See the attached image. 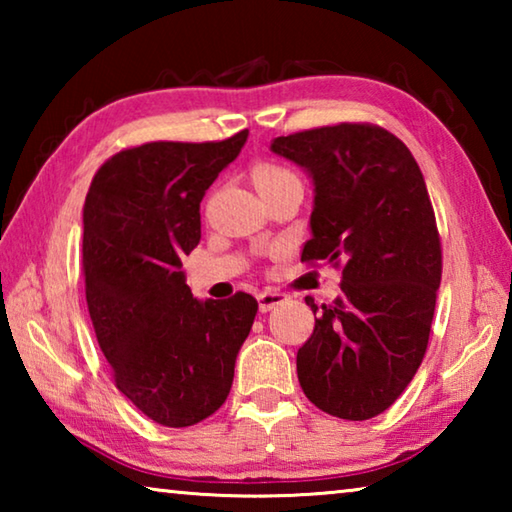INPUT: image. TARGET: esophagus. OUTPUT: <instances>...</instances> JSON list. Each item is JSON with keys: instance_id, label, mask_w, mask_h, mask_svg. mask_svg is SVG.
I'll return each instance as SVG.
<instances>
[{"instance_id": "obj_1", "label": "esophagus", "mask_w": 512, "mask_h": 512, "mask_svg": "<svg viewBox=\"0 0 512 512\" xmlns=\"http://www.w3.org/2000/svg\"><path fill=\"white\" fill-rule=\"evenodd\" d=\"M257 300H259V311H271V309H275L277 305H282V302H287L289 300V296L284 291H277V289H266V291H262L257 296Z\"/></svg>"}]
</instances>
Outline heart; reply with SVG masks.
Here are the masks:
<instances>
[{
  "label": "heart",
  "instance_id": "obj_1",
  "mask_svg": "<svg viewBox=\"0 0 512 512\" xmlns=\"http://www.w3.org/2000/svg\"><path fill=\"white\" fill-rule=\"evenodd\" d=\"M293 176H296V173L280 167V164H273V162H262L253 169V180H255L257 189L273 187L277 183H284V180H289Z\"/></svg>",
  "mask_w": 512,
  "mask_h": 512
}]
</instances>
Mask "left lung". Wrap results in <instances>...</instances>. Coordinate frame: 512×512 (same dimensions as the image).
<instances>
[{"label": "left lung", "mask_w": 512, "mask_h": 512, "mask_svg": "<svg viewBox=\"0 0 512 512\" xmlns=\"http://www.w3.org/2000/svg\"><path fill=\"white\" fill-rule=\"evenodd\" d=\"M271 149L314 180V237L300 259L343 271L332 305L307 298L318 318L298 350L300 386L334 418L370 420L411 384L429 343L443 250L422 171L375 124L311 128Z\"/></svg>", "instance_id": "8db88e82"}]
</instances>
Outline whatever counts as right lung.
I'll return each instance as SVG.
<instances>
[{
	"instance_id": "1",
	"label": "right lung",
	"mask_w": 512,
	"mask_h": 512,
	"mask_svg": "<svg viewBox=\"0 0 512 512\" xmlns=\"http://www.w3.org/2000/svg\"><path fill=\"white\" fill-rule=\"evenodd\" d=\"M248 131L221 142H149L112 155L83 207L85 300L115 386L162 427H192L228 397L257 300H196L183 255L201 201Z\"/></svg>"
}]
</instances>
